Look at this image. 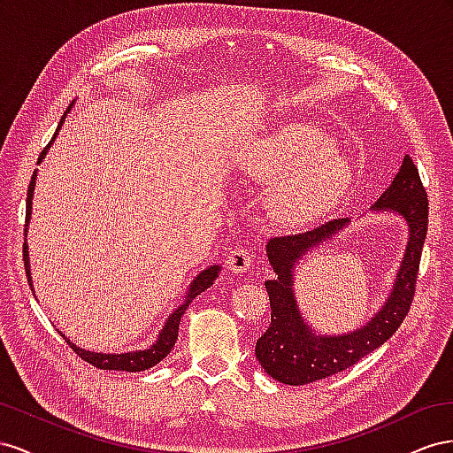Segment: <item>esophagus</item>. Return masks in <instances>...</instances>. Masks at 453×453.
<instances>
[{
	"label": "esophagus",
	"mask_w": 453,
	"mask_h": 453,
	"mask_svg": "<svg viewBox=\"0 0 453 453\" xmlns=\"http://www.w3.org/2000/svg\"><path fill=\"white\" fill-rule=\"evenodd\" d=\"M227 267L229 271H234V273H242V271H247L252 264V256L247 249H234L227 254Z\"/></svg>",
	"instance_id": "34e87169"
}]
</instances>
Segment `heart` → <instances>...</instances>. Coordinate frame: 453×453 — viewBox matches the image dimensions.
I'll return each mask as SVG.
<instances>
[{"mask_svg": "<svg viewBox=\"0 0 453 453\" xmlns=\"http://www.w3.org/2000/svg\"><path fill=\"white\" fill-rule=\"evenodd\" d=\"M242 171L260 186H273L267 199L271 219L302 227L334 211L351 186L353 171L319 128L292 123L254 144Z\"/></svg>", "mask_w": 453, "mask_h": 453, "instance_id": "heart-1", "label": "heart"}]
</instances>
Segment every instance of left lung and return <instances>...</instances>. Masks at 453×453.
<instances>
[{
	"instance_id": "1",
	"label": "left lung",
	"mask_w": 453,
	"mask_h": 453,
	"mask_svg": "<svg viewBox=\"0 0 453 453\" xmlns=\"http://www.w3.org/2000/svg\"><path fill=\"white\" fill-rule=\"evenodd\" d=\"M376 211H393L410 226V241L389 300L366 326L345 335H320L303 322L294 298V265L300 257L326 242L349 224L347 218L330 219L303 234L273 237L267 242V257L275 277L265 282L271 303V325L256 342V358L271 378L287 385H305L334 376L383 345L403 325L418 284L421 250L429 226V201L418 166L410 155L393 184L373 204Z\"/></svg>"
}]
</instances>
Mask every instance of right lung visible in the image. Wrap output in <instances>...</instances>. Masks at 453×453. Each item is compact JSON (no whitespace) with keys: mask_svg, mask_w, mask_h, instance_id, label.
<instances>
[{"mask_svg":"<svg viewBox=\"0 0 453 453\" xmlns=\"http://www.w3.org/2000/svg\"><path fill=\"white\" fill-rule=\"evenodd\" d=\"M70 111V108H68ZM64 118L60 119V125H62ZM60 128V127H58ZM57 128V133H58ZM55 133V136H57ZM53 136V138H55ZM53 142V140H50ZM49 142V144H50ZM49 148V146H47ZM47 148L42 151L40 159H37V163H40L43 159V155L47 151ZM34 184H35V173L32 174V182L28 186V196H26V224H24V237H26V231H28V219H30V214H32V196H34ZM22 262H24V269H26V277H28V284L32 288V277H30V262H28V247H26V241L22 244ZM218 271L219 267L218 265H212L209 269H204L203 273H199L196 277V280L191 282V288L188 292V298H186V303L180 305L176 311L169 317V320H166V325L163 326L161 334H159V340L155 342L150 349H144V351H136V353H123V355H104V353H90V351H85V349H80L75 347L68 338L66 343L73 349L75 355L83 358L85 363L93 365L100 370H123V372H142V370H148L151 366H155L157 363H161V360L171 353V349L174 347L176 340H178V325H180V319H182L184 311L188 309V305L191 303V300L196 298V296H199L201 292H204L206 288L211 287V284L216 280L218 277Z\"/></svg>","mask_w":453,"mask_h":453,"instance_id":"obj_1","label":"right lung"}]
</instances>
